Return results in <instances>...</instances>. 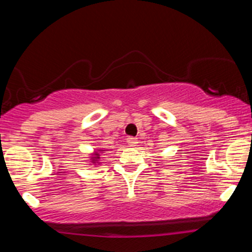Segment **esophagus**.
<instances>
[{"mask_svg": "<svg viewBox=\"0 0 252 252\" xmlns=\"http://www.w3.org/2000/svg\"><path fill=\"white\" fill-rule=\"evenodd\" d=\"M126 143H128L129 147H136V144H137V138L135 137H128L126 138Z\"/></svg>", "mask_w": 252, "mask_h": 252, "instance_id": "obj_1", "label": "esophagus"}]
</instances>
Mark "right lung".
<instances>
[{"label": "right lung", "mask_w": 252, "mask_h": 252, "mask_svg": "<svg viewBox=\"0 0 252 252\" xmlns=\"http://www.w3.org/2000/svg\"><path fill=\"white\" fill-rule=\"evenodd\" d=\"M103 152H105L104 149H97L96 152L92 153L91 154V158H90V162L94 163V164H99V158H100V154H102Z\"/></svg>", "instance_id": "1"}]
</instances>
